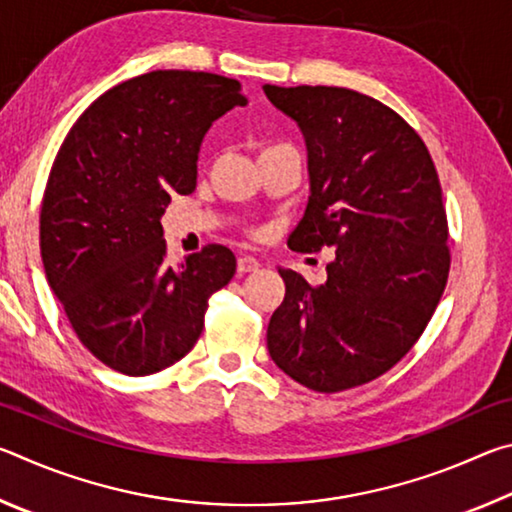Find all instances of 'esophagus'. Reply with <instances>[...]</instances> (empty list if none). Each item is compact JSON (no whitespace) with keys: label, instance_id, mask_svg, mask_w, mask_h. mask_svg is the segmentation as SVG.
<instances>
[{"label":"esophagus","instance_id":"esophagus-1","mask_svg":"<svg viewBox=\"0 0 512 512\" xmlns=\"http://www.w3.org/2000/svg\"><path fill=\"white\" fill-rule=\"evenodd\" d=\"M259 266H262V264H259V259H255L253 255H241L239 262H237L239 273H253V271H257Z\"/></svg>","mask_w":512,"mask_h":512}]
</instances>
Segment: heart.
I'll return each instance as SVG.
<instances>
[{
  "mask_svg": "<svg viewBox=\"0 0 512 512\" xmlns=\"http://www.w3.org/2000/svg\"><path fill=\"white\" fill-rule=\"evenodd\" d=\"M277 146H287V144H264V146H262V153H264V151H271V149H277Z\"/></svg>",
  "mask_w": 512,
  "mask_h": 512,
  "instance_id": "1",
  "label": "heart"
}]
</instances>
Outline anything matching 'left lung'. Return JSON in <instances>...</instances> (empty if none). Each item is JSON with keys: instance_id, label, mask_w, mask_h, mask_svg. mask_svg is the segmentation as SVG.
Listing matches in <instances>:
<instances>
[{"instance_id": "left-lung-1", "label": "left lung", "mask_w": 512, "mask_h": 512, "mask_svg": "<svg viewBox=\"0 0 512 512\" xmlns=\"http://www.w3.org/2000/svg\"><path fill=\"white\" fill-rule=\"evenodd\" d=\"M264 92L298 121L309 153L311 196L289 248L336 253L325 284L277 268L287 293L268 323V352L311 391H348L391 370L443 298L452 255L438 171L422 137L366 94Z\"/></svg>"}]
</instances>
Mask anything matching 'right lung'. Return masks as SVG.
<instances>
[{"label": "right lung", "instance_id": "1", "mask_svg": "<svg viewBox=\"0 0 512 512\" xmlns=\"http://www.w3.org/2000/svg\"><path fill=\"white\" fill-rule=\"evenodd\" d=\"M235 106H246L235 79L158 69L103 92L60 144L40 207L42 264L74 334L112 370L144 377L183 359L237 271L221 244L171 266L160 225L171 196L196 189L207 128Z\"/></svg>", "mask_w": 512, "mask_h": 512}]
</instances>
